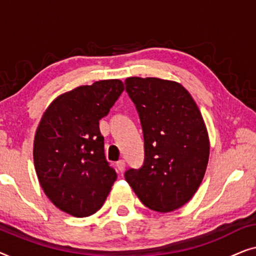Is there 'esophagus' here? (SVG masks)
I'll list each match as a JSON object with an SVG mask.
<instances>
[{
    "label": "esophagus",
    "instance_id": "esophagus-1",
    "mask_svg": "<svg viewBox=\"0 0 256 256\" xmlns=\"http://www.w3.org/2000/svg\"><path fill=\"white\" fill-rule=\"evenodd\" d=\"M116 168H118V170L120 171V172H122V171L124 170V168H126V162L124 160H118L116 162Z\"/></svg>",
    "mask_w": 256,
    "mask_h": 256
}]
</instances>
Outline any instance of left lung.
<instances>
[{
  "label": "left lung",
  "instance_id": "8db88e82",
  "mask_svg": "<svg viewBox=\"0 0 256 256\" xmlns=\"http://www.w3.org/2000/svg\"><path fill=\"white\" fill-rule=\"evenodd\" d=\"M126 90L138 110L144 140V162L124 178L152 211L182 208L198 190L210 156L204 120L180 84L130 76Z\"/></svg>",
  "mask_w": 256,
  "mask_h": 256
}]
</instances>
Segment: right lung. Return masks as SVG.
Here are the masks:
<instances>
[{
    "label": "right lung",
    "mask_w": 256,
    "mask_h": 256,
    "mask_svg": "<svg viewBox=\"0 0 256 256\" xmlns=\"http://www.w3.org/2000/svg\"><path fill=\"white\" fill-rule=\"evenodd\" d=\"M118 79L79 86L52 101L38 124L34 162L48 198L76 218L101 208L116 172L104 156L99 121L124 92Z\"/></svg>",
    "instance_id": "add662e5"
}]
</instances>
